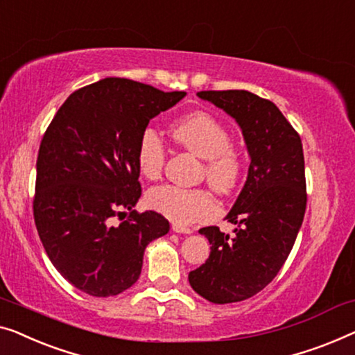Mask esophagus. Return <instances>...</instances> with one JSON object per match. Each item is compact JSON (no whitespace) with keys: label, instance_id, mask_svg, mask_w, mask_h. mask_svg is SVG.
<instances>
[{"label":"esophagus","instance_id":"esophagus-1","mask_svg":"<svg viewBox=\"0 0 355 355\" xmlns=\"http://www.w3.org/2000/svg\"><path fill=\"white\" fill-rule=\"evenodd\" d=\"M171 229H173V232H176V234H192V229L184 227V225H179V224H173Z\"/></svg>","mask_w":355,"mask_h":355}]
</instances>
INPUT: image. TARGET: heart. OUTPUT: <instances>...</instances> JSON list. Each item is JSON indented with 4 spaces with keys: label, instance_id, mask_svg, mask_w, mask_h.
<instances>
[{
    "label": "heart",
    "instance_id": "heart-1",
    "mask_svg": "<svg viewBox=\"0 0 355 355\" xmlns=\"http://www.w3.org/2000/svg\"><path fill=\"white\" fill-rule=\"evenodd\" d=\"M173 137L184 148L205 160V176L216 192L227 195L237 187L241 176V157L232 147L227 128L207 112H195L173 126ZM137 168L146 179L162 176L166 160L165 144L155 128L147 126L137 144ZM147 203L174 224L190 225L218 214V202L205 189L158 186L147 193Z\"/></svg>",
    "mask_w": 355,
    "mask_h": 355
}]
</instances>
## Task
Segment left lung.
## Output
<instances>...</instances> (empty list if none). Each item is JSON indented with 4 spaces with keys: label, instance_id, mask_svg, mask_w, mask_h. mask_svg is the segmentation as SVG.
<instances>
[{
    "label": "left lung",
    "instance_id": "1",
    "mask_svg": "<svg viewBox=\"0 0 355 355\" xmlns=\"http://www.w3.org/2000/svg\"><path fill=\"white\" fill-rule=\"evenodd\" d=\"M241 128L251 163L237 202L225 216L235 237L219 227L200 229L209 258L189 274L190 286L214 304L254 296L285 264L306 213L301 137L274 102L243 89L200 91Z\"/></svg>",
    "mask_w": 355,
    "mask_h": 355
}]
</instances>
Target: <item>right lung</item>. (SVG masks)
<instances>
[{
  "instance_id": "1",
  "label": "right lung",
  "mask_w": 355,
  "mask_h": 355,
  "mask_svg": "<svg viewBox=\"0 0 355 355\" xmlns=\"http://www.w3.org/2000/svg\"><path fill=\"white\" fill-rule=\"evenodd\" d=\"M184 91L104 78L71 92L41 141L33 216L51 263L91 296H115L141 275L146 246L168 234L155 211L137 213V144L148 121ZM130 209L120 226L111 218Z\"/></svg>"
}]
</instances>
